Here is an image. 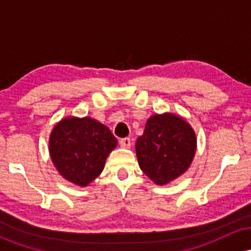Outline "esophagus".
I'll return each mask as SVG.
<instances>
[{
	"label": "esophagus",
	"instance_id": "34e87169",
	"mask_svg": "<svg viewBox=\"0 0 251 251\" xmlns=\"http://www.w3.org/2000/svg\"><path fill=\"white\" fill-rule=\"evenodd\" d=\"M119 144L122 148L128 149L129 146H131V139H129V138H123V139L119 140Z\"/></svg>",
	"mask_w": 251,
	"mask_h": 251
}]
</instances>
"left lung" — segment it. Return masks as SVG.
Listing matches in <instances>:
<instances>
[{
	"label": "left lung",
	"instance_id": "1",
	"mask_svg": "<svg viewBox=\"0 0 251 251\" xmlns=\"http://www.w3.org/2000/svg\"><path fill=\"white\" fill-rule=\"evenodd\" d=\"M135 152L144 174L163 185L188 170L196 152V135L181 118L155 114L137 139Z\"/></svg>",
	"mask_w": 251,
	"mask_h": 251
}]
</instances>
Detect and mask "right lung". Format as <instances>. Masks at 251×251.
Instances as JSON below:
<instances>
[{
	"label": "right lung",
	"mask_w": 251,
	"mask_h": 251,
	"mask_svg": "<svg viewBox=\"0 0 251 251\" xmlns=\"http://www.w3.org/2000/svg\"><path fill=\"white\" fill-rule=\"evenodd\" d=\"M117 139L102 124L91 118H66L50 139L51 160L66 179L86 186L101 174Z\"/></svg>",
	"instance_id": "add662e5"
}]
</instances>
